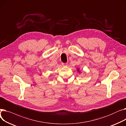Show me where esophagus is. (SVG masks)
I'll list each match as a JSON object with an SVG mask.
<instances>
[{"mask_svg":"<svg viewBox=\"0 0 126 126\" xmlns=\"http://www.w3.org/2000/svg\"><path fill=\"white\" fill-rule=\"evenodd\" d=\"M62 65H63V66H67V63H62Z\"/></svg>","mask_w":126,"mask_h":126,"instance_id":"1","label":"esophagus"}]
</instances>
